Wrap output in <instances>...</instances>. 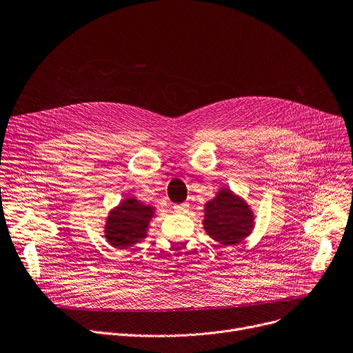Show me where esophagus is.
Returning a JSON list of instances; mask_svg holds the SVG:
<instances>
[{
  "label": "esophagus",
  "mask_w": 353,
  "mask_h": 353,
  "mask_svg": "<svg viewBox=\"0 0 353 353\" xmlns=\"http://www.w3.org/2000/svg\"><path fill=\"white\" fill-rule=\"evenodd\" d=\"M174 211H176V213H179V214H183V213H185V211H187V208H189V204H187V203H181V204H176L174 207Z\"/></svg>",
  "instance_id": "1"
}]
</instances>
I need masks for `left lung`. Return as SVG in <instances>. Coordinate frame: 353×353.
<instances>
[{
    "instance_id": "8db88e82",
    "label": "left lung",
    "mask_w": 353,
    "mask_h": 353,
    "mask_svg": "<svg viewBox=\"0 0 353 353\" xmlns=\"http://www.w3.org/2000/svg\"><path fill=\"white\" fill-rule=\"evenodd\" d=\"M203 225L208 236L223 245H236L250 236L254 228V213L250 205L228 187L205 203Z\"/></svg>"
}]
</instances>
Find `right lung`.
Instances as JSON below:
<instances>
[{
    "instance_id": "right-lung-1",
    "label": "right lung",
    "mask_w": 353,
    "mask_h": 353,
    "mask_svg": "<svg viewBox=\"0 0 353 353\" xmlns=\"http://www.w3.org/2000/svg\"><path fill=\"white\" fill-rule=\"evenodd\" d=\"M153 216L154 207L128 197L109 213L105 224V239L112 247L125 250L146 239Z\"/></svg>"
}]
</instances>
